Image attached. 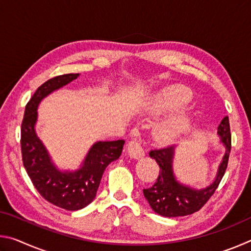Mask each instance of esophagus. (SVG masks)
Here are the masks:
<instances>
[{
	"label": "esophagus",
	"instance_id": "34e87169",
	"mask_svg": "<svg viewBox=\"0 0 251 251\" xmlns=\"http://www.w3.org/2000/svg\"><path fill=\"white\" fill-rule=\"evenodd\" d=\"M127 151H128V155L131 158L135 159L142 158V157L145 156V151H144L141 143H138V141H136V139H133V141L128 143V145H127Z\"/></svg>",
	"mask_w": 251,
	"mask_h": 251
}]
</instances>
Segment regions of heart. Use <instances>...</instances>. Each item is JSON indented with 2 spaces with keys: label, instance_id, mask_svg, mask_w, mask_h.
Here are the masks:
<instances>
[{
  "label": "heart",
  "instance_id": "heart-1",
  "mask_svg": "<svg viewBox=\"0 0 251 251\" xmlns=\"http://www.w3.org/2000/svg\"><path fill=\"white\" fill-rule=\"evenodd\" d=\"M192 99V92L184 85L164 87L151 97L147 104V113L161 115L180 108ZM192 125V116L187 110H179L158 123L155 128V138L159 143L169 144L184 135Z\"/></svg>",
  "mask_w": 251,
  "mask_h": 251
}]
</instances>
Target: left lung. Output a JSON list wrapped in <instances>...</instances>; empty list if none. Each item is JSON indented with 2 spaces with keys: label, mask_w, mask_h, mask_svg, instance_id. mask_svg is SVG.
Returning a JSON list of instances; mask_svg holds the SVG:
<instances>
[{
  "label": "left lung",
  "mask_w": 251,
  "mask_h": 251,
  "mask_svg": "<svg viewBox=\"0 0 251 251\" xmlns=\"http://www.w3.org/2000/svg\"><path fill=\"white\" fill-rule=\"evenodd\" d=\"M220 142L226 148V152L220 163L215 180L206 188L194 189L192 187L182 185L176 180L173 172V158L175 154V146H168L160 150H152L150 156L156 160L159 166V175L151 188L144 189V196L150 202L151 209L164 217H179L192 215L198 211L219 186L226 172L229 152L231 150V134L228 116L218 126Z\"/></svg>",
  "instance_id": "8db88e82"
}]
</instances>
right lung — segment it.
Returning <instances> with one entry per match:
<instances>
[{
	"mask_svg": "<svg viewBox=\"0 0 251 251\" xmlns=\"http://www.w3.org/2000/svg\"><path fill=\"white\" fill-rule=\"evenodd\" d=\"M78 75H59L42 84L25 106L21 126L22 160L28 177L45 201L66 210L82 209L94 201L105 168L120 158L125 144L123 139L95 143L82 166L75 172H61L52 163L35 131L37 106L44 97L77 78Z\"/></svg>",
	"mask_w": 251,
	"mask_h": 251,
	"instance_id": "right-lung-1",
	"label": "right lung"
}]
</instances>
